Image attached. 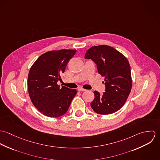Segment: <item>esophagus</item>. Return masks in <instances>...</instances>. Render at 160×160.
<instances>
[{
	"instance_id": "34e87169",
	"label": "esophagus",
	"mask_w": 160,
	"mask_h": 160,
	"mask_svg": "<svg viewBox=\"0 0 160 160\" xmlns=\"http://www.w3.org/2000/svg\"><path fill=\"white\" fill-rule=\"evenodd\" d=\"M78 91L79 92H81L86 91V89H83V88H78Z\"/></svg>"
}]
</instances>
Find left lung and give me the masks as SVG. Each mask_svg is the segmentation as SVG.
<instances>
[{"mask_svg":"<svg viewBox=\"0 0 160 160\" xmlns=\"http://www.w3.org/2000/svg\"><path fill=\"white\" fill-rule=\"evenodd\" d=\"M85 58L93 61L98 73L105 77V92L103 95L93 92L92 108L100 114L118 111L125 104L132 88L131 67L128 59L113 47L105 45L91 47L86 52Z\"/></svg>","mask_w":160,"mask_h":160,"instance_id":"left-lung-1","label":"left lung"}]
</instances>
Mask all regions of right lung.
Wrapping results in <instances>:
<instances>
[{"label":"right lung","mask_w":160,"mask_h":160,"mask_svg":"<svg viewBox=\"0 0 160 160\" xmlns=\"http://www.w3.org/2000/svg\"><path fill=\"white\" fill-rule=\"evenodd\" d=\"M76 50H52L41 55L31 67L28 76V89L34 107L48 117L65 114L76 89L57 84L60 74L65 72L69 60Z\"/></svg>","instance_id":"obj_1"}]
</instances>
